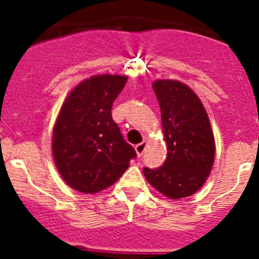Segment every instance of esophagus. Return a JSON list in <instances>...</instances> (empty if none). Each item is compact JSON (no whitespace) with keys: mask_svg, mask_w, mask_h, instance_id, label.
Here are the masks:
<instances>
[{"mask_svg":"<svg viewBox=\"0 0 259 259\" xmlns=\"http://www.w3.org/2000/svg\"><path fill=\"white\" fill-rule=\"evenodd\" d=\"M146 148V141H143V143L137 144L136 146H135V150H136L137 153V157H141V155L144 154V150H145Z\"/></svg>","mask_w":259,"mask_h":259,"instance_id":"obj_1","label":"esophagus"}]
</instances>
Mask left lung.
<instances>
[{"mask_svg": "<svg viewBox=\"0 0 259 259\" xmlns=\"http://www.w3.org/2000/svg\"><path fill=\"white\" fill-rule=\"evenodd\" d=\"M153 89L161 107L167 157L158 168L144 167L146 180L168 198L188 197L206 182L215 143L200 98L176 80H157Z\"/></svg>", "mask_w": 259, "mask_h": 259, "instance_id": "8db88e82", "label": "left lung"}]
</instances>
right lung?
Wrapping results in <instances>:
<instances>
[{
    "label": "right lung",
    "mask_w": 259,
    "mask_h": 259,
    "mask_svg": "<svg viewBox=\"0 0 259 259\" xmlns=\"http://www.w3.org/2000/svg\"><path fill=\"white\" fill-rule=\"evenodd\" d=\"M125 81L120 75L89 77L62 105L52 148L57 168L71 188L97 193L114 184L137 155L111 116Z\"/></svg>",
    "instance_id": "add662e5"
}]
</instances>
